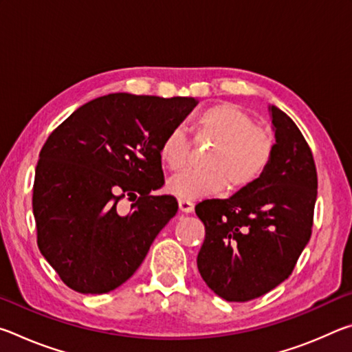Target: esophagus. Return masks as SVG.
Masks as SVG:
<instances>
[{"instance_id": "obj_1", "label": "esophagus", "mask_w": 352, "mask_h": 352, "mask_svg": "<svg viewBox=\"0 0 352 352\" xmlns=\"http://www.w3.org/2000/svg\"><path fill=\"white\" fill-rule=\"evenodd\" d=\"M178 206H180L182 212H192L194 211V204L188 199L178 200Z\"/></svg>"}]
</instances>
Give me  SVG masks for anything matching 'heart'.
I'll return each mask as SVG.
<instances>
[{
  "instance_id": "heart-1",
  "label": "heart",
  "mask_w": 352,
  "mask_h": 352,
  "mask_svg": "<svg viewBox=\"0 0 352 352\" xmlns=\"http://www.w3.org/2000/svg\"><path fill=\"white\" fill-rule=\"evenodd\" d=\"M190 132L197 142H212L206 153L205 169L186 170L168 183L169 192L180 199H200L230 190L247 189L261 180L275 157L276 136L269 127L256 126L254 119L241 107L223 102L201 110ZM190 142L180 127L166 132L158 155L172 172L188 163Z\"/></svg>"
}]
</instances>
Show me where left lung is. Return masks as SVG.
Segmentation results:
<instances>
[{
  "label": "left lung",
  "mask_w": 352,
  "mask_h": 352,
  "mask_svg": "<svg viewBox=\"0 0 352 352\" xmlns=\"http://www.w3.org/2000/svg\"><path fill=\"white\" fill-rule=\"evenodd\" d=\"M270 111L276 148L264 177L233 197L195 205L206 230L199 272L226 301L275 289L292 275L312 234L318 186L312 151L283 110L272 105Z\"/></svg>",
  "instance_id": "1"
}]
</instances>
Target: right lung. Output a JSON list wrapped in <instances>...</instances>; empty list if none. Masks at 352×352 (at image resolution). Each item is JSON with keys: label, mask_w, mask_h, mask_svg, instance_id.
I'll return each mask as SVG.
<instances>
[{"label": "right lung", "mask_w": 352, "mask_h": 352, "mask_svg": "<svg viewBox=\"0 0 352 352\" xmlns=\"http://www.w3.org/2000/svg\"><path fill=\"white\" fill-rule=\"evenodd\" d=\"M197 105L192 98L113 93L77 109L52 132L35 169L37 245L79 294H107L133 275L178 210L163 188L158 146ZM122 198L134 201L119 217Z\"/></svg>", "instance_id": "obj_1"}]
</instances>
